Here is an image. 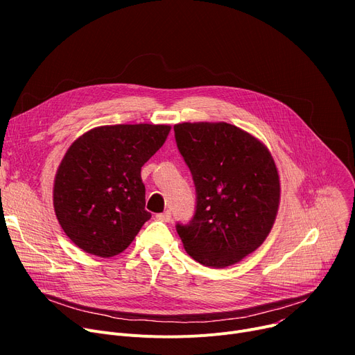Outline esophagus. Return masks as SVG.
Instances as JSON below:
<instances>
[{"instance_id": "34e87169", "label": "esophagus", "mask_w": 355, "mask_h": 355, "mask_svg": "<svg viewBox=\"0 0 355 355\" xmlns=\"http://www.w3.org/2000/svg\"><path fill=\"white\" fill-rule=\"evenodd\" d=\"M157 218L161 220V221H170L171 220V213L170 211H164V213H158L157 214Z\"/></svg>"}]
</instances>
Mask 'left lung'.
Here are the masks:
<instances>
[{
	"label": "left lung",
	"mask_w": 355,
	"mask_h": 355,
	"mask_svg": "<svg viewBox=\"0 0 355 355\" xmlns=\"http://www.w3.org/2000/svg\"><path fill=\"white\" fill-rule=\"evenodd\" d=\"M180 154L196 185L193 218L175 229L198 263L226 268L254 252L268 237L281 185L268 148L226 123H178Z\"/></svg>",
	"instance_id": "left-lung-1"
}]
</instances>
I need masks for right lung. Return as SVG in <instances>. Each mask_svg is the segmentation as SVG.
I'll return each instance as SVG.
<instances>
[{"label": "right lung", "instance_id": "1", "mask_svg": "<svg viewBox=\"0 0 355 355\" xmlns=\"http://www.w3.org/2000/svg\"><path fill=\"white\" fill-rule=\"evenodd\" d=\"M168 125H110L74 141L54 180L53 204L62 229L86 253L123 252L151 213L145 210L141 166L165 142Z\"/></svg>", "mask_w": 355, "mask_h": 355}]
</instances>
